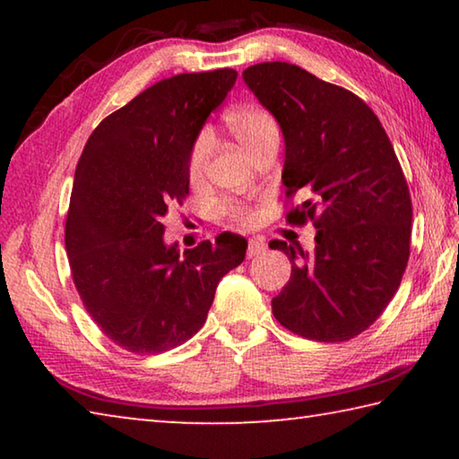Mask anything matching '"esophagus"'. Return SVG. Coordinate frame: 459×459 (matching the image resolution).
<instances>
[{
	"mask_svg": "<svg viewBox=\"0 0 459 459\" xmlns=\"http://www.w3.org/2000/svg\"><path fill=\"white\" fill-rule=\"evenodd\" d=\"M263 251H265V245H263L261 240H255V238L248 240V245H247V257H257V255H261Z\"/></svg>",
	"mask_w": 459,
	"mask_h": 459,
	"instance_id": "34e87169",
	"label": "esophagus"
}]
</instances>
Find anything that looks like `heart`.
<instances>
[{
  "label": "heart",
  "instance_id": "obj_1",
  "mask_svg": "<svg viewBox=\"0 0 459 459\" xmlns=\"http://www.w3.org/2000/svg\"><path fill=\"white\" fill-rule=\"evenodd\" d=\"M224 123H227L230 134L235 135L237 142L243 145L248 153L257 150L265 139L279 135V126L273 115H271L267 108L257 105L230 108V111L224 115ZM211 147L212 143L208 134H200L192 142L188 160H186V174H188V180L192 184H196L204 178L208 158H211ZM219 214L232 222L243 224V227L255 221V214L248 211V208L235 204V202H222V204H219Z\"/></svg>",
  "mask_w": 459,
  "mask_h": 459
}]
</instances>
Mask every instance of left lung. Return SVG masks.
<instances>
[{"mask_svg":"<svg viewBox=\"0 0 459 459\" xmlns=\"http://www.w3.org/2000/svg\"><path fill=\"white\" fill-rule=\"evenodd\" d=\"M243 79L283 131L287 198L306 194L285 221L317 229L312 253L269 243L291 261L275 320L307 340H351L385 312L409 261L413 206L391 139L354 92L290 62L253 65Z\"/></svg>","mask_w":459,"mask_h":459,"instance_id":"1","label":"left lung"}]
</instances>
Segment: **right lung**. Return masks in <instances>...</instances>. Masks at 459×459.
<instances>
[{
    "label": "right lung",
    "instance_id": "obj_1",
    "mask_svg": "<svg viewBox=\"0 0 459 459\" xmlns=\"http://www.w3.org/2000/svg\"><path fill=\"white\" fill-rule=\"evenodd\" d=\"M237 71L186 73L145 89L92 131L76 164L65 245L82 306L134 354L184 344L206 322L216 285L247 240L221 235L180 255L161 219L188 196L186 160Z\"/></svg>",
    "mask_w": 459,
    "mask_h": 459
}]
</instances>
